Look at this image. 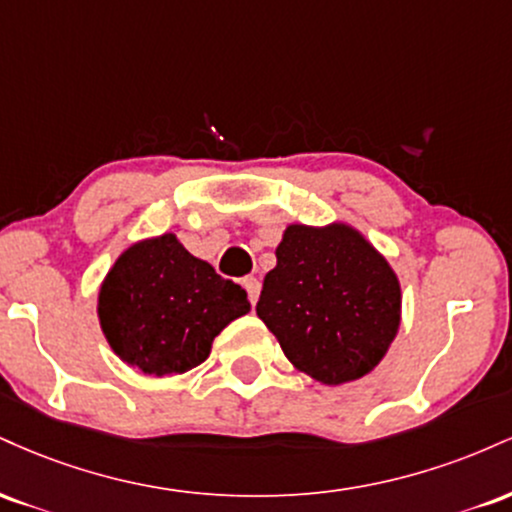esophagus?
Here are the masks:
<instances>
[{"label":"esophagus","mask_w":512,"mask_h":512,"mask_svg":"<svg viewBox=\"0 0 512 512\" xmlns=\"http://www.w3.org/2000/svg\"><path fill=\"white\" fill-rule=\"evenodd\" d=\"M243 286H245V291H248V298H250L252 305L260 301V291H262L260 279H255V276H248V279H243Z\"/></svg>","instance_id":"esophagus-1"}]
</instances>
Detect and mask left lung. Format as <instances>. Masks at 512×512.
<instances>
[{
    "label": "left lung",
    "instance_id": "8db88e82",
    "mask_svg": "<svg viewBox=\"0 0 512 512\" xmlns=\"http://www.w3.org/2000/svg\"><path fill=\"white\" fill-rule=\"evenodd\" d=\"M397 274L356 228L291 223L264 276L257 315L289 361L317 383L363 378L399 330Z\"/></svg>",
    "mask_w": 512,
    "mask_h": 512
}]
</instances>
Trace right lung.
<instances>
[{
  "label": "right lung",
  "instance_id": "add662e5",
  "mask_svg": "<svg viewBox=\"0 0 512 512\" xmlns=\"http://www.w3.org/2000/svg\"><path fill=\"white\" fill-rule=\"evenodd\" d=\"M248 310L245 289L190 255L175 233L127 248L98 293L108 344L127 366L154 378L207 361L216 334Z\"/></svg>",
  "mask_w": 512,
  "mask_h": 512
}]
</instances>
